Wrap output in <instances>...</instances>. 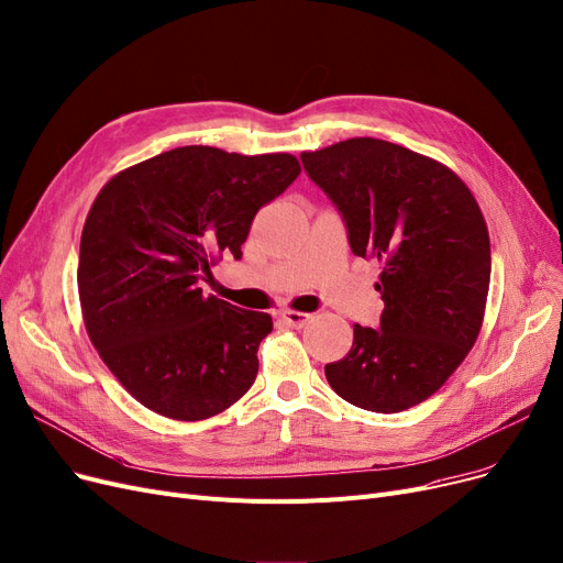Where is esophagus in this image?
Instances as JSON below:
<instances>
[{
    "mask_svg": "<svg viewBox=\"0 0 563 563\" xmlns=\"http://www.w3.org/2000/svg\"><path fill=\"white\" fill-rule=\"evenodd\" d=\"M310 317H312V314L301 312V310H285V312L280 314V320H283L287 327H291V329H301V327H306V324L310 322Z\"/></svg>",
    "mask_w": 563,
    "mask_h": 563,
    "instance_id": "esophagus-1",
    "label": "esophagus"
}]
</instances>
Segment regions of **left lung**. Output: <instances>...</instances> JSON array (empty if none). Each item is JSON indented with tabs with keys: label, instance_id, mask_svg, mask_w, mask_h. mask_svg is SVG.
I'll return each instance as SVG.
<instances>
[{
	"label": "left lung",
	"instance_id": "left-lung-1",
	"mask_svg": "<svg viewBox=\"0 0 563 563\" xmlns=\"http://www.w3.org/2000/svg\"><path fill=\"white\" fill-rule=\"evenodd\" d=\"M301 161L345 218L354 255L382 264L379 329L354 324L352 350L324 375L361 409L405 411L446 384L481 333L490 289L483 211L451 167L386 140L352 137Z\"/></svg>",
	"mask_w": 563,
	"mask_h": 563
}]
</instances>
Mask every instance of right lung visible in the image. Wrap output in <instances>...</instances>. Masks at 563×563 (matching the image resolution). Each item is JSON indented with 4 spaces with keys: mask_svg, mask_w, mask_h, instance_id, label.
<instances>
[{
    "mask_svg": "<svg viewBox=\"0 0 563 563\" xmlns=\"http://www.w3.org/2000/svg\"><path fill=\"white\" fill-rule=\"evenodd\" d=\"M301 173L291 154L177 146L117 173L80 239L85 329L110 373L165 419L205 421L257 377L272 314L205 297L211 266L241 260L255 213Z\"/></svg>",
    "mask_w": 563,
    "mask_h": 563,
    "instance_id": "add662e5",
    "label": "right lung"
}]
</instances>
